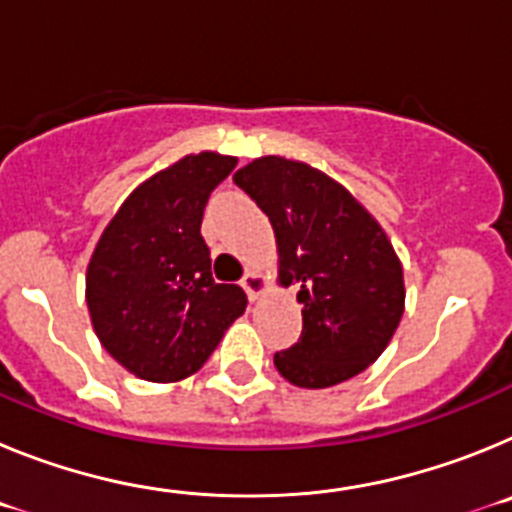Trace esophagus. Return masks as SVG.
Segmentation results:
<instances>
[{
  "label": "esophagus",
  "mask_w": 512,
  "mask_h": 512,
  "mask_svg": "<svg viewBox=\"0 0 512 512\" xmlns=\"http://www.w3.org/2000/svg\"><path fill=\"white\" fill-rule=\"evenodd\" d=\"M241 287L246 289L248 300H259V295L266 289V279L261 277V274H256V271H246V277L241 279Z\"/></svg>",
  "instance_id": "esophagus-1"
}]
</instances>
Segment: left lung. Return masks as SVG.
<instances>
[{
	"instance_id": "1",
	"label": "left lung",
	"mask_w": 512,
	"mask_h": 512,
	"mask_svg": "<svg viewBox=\"0 0 512 512\" xmlns=\"http://www.w3.org/2000/svg\"><path fill=\"white\" fill-rule=\"evenodd\" d=\"M233 182L269 217L279 279L297 287L302 333L274 354L279 374L320 390L379 359L405 305L402 266L384 230L323 171L279 156L256 158Z\"/></svg>"
}]
</instances>
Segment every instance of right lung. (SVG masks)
Masks as SVG:
<instances>
[{
	"label": "right lung",
	"mask_w": 512,
	"mask_h": 512,
	"mask_svg": "<svg viewBox=\"0 0 512 512\" xmlns=\"http://www.w3.org/2000/svg\"><path fill=\"white\" fill-rule=\"evenodd\" d=\"M233 169L230 156H184L122 202L94 248L87 269L94 333L135 377H189L246 312L238 284L212 279L200 233L210 194Z\"/></svg>",
	"instance_id": "add662e5"
}]
</instances>
